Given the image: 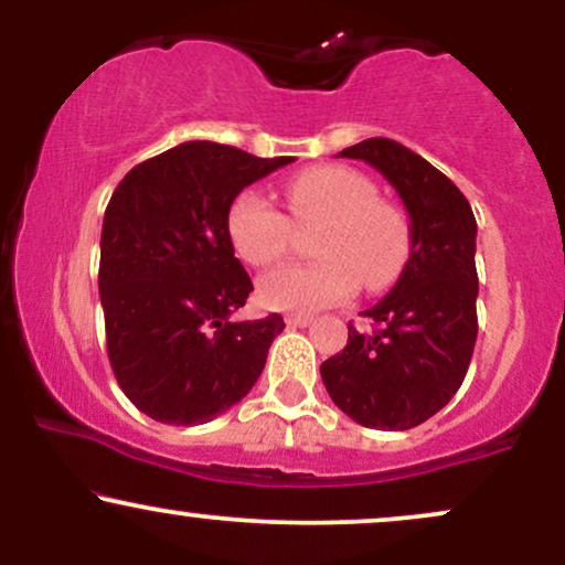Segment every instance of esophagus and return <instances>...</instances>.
<instances>
[{
  "instance_id": "obj_1",
  "label": "esophagus",
  "mask_w": 565,
  "mask_h": 565,
  "mask_svg": "<svg viewBox=\"0 0 565 565\" xmlns=\"http://www.w3.org/2000/svg\"><path fill=\"white\" fill-rule=\"evenodd\" d=\"M310 321H313V316H308V313H289L287 316V327H291V329L308 327Z\"/></svg>"
}]
</instances>
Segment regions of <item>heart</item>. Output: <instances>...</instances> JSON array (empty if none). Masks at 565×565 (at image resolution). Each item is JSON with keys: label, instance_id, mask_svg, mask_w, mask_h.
Here are the masks:
<instances>
[{"label": "heart", "instance_id": "obj_1", "mask_svg": "<svg viewBox=\"0 0 565 565\" xmlns=\"http://www.w3.org/2000/svg\"><path fill=\"white\" fill-rule=\"evenodd\" d=\"M289 217L316 225L319 260L281 265L260 278V300L274 310H319L345 300L364 284L380 291L398 278L412 249V228L398 206L377 199V185L340 164L310 167L284 185ZM228 238L244 263L265 268L289 249L291 225L265 193L246 188L231 201Z\"/></svg>", "mask_w": 565, "mask_h": 565}]
</instances>
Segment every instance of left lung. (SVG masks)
<instances>
[{
    "instance_id": "8db88e82",
    "label": "left lung",
    "mask_w": 565,
    "mask_h": 565,
    "mask_svg": "<svg viewBox=\"0 0 565 565\" xmlns=\"http://www.w3.org/2000/svg\"><path fill=\"white\" fill-rule=\"evenodd\" d=\"M337 157L382 172L408 212L412 249L395 287L364 316L374 332L348 323V345L321 364L329 395L350 419L408 430L440 412L468 374L478 337L476 215L430 161L387 138H369Z\"/></svg>"
}]
</instances>
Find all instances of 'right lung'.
Listing matches in <instances>:
<instances>
[{
    "mask_svg": "<svg viewBox=\"0 0 565 565\" xmlns=\"http://www.w3.org/2000/svg\"><path fill=\"white\" fill-rule=\"evenodd\" d=\"M289 161L191 140L116 185L97 274L108 359L127 398L157 423H210L260 377L284 319L231 321L252 278L233 257L225 217L246 185Z\"/></svg>",
    "mask_w": 565,
    "mask_h": 565,
    "instance_id": "1",
    "label": "right lung"
}]
</instances>
